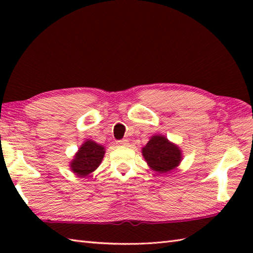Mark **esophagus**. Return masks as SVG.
<instances>
[{
    "label": "esophagus",
    "instance_id": "34e87169",
    "mask_svg": "<svg viewBox=\"0 0 253 253\" xmlns=\"http://www.w3.org/2000/svg\"><path fill=\"white\" fill-rule=\"evenodd\" d=\"M117 146H121V147H125L128 144V141L126 140V139H124V140H118L117 142Z\"/></svg>",
    "mask_w": 253,
    "mask_h": 253
}]
</instances>
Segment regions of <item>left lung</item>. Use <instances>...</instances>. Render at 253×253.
Segmentation results:
<instances>
[{
  "mask_svg": "<svg viewBox=\"0 0 253 253\" xmlns=\"http://www.w3.org/2000/svg\"><path fill=\"white\" fill-rule=\"evenodd\" d=\"M148 166L159 174L175 169L182 160L181 150L163 135H154L141 150Z\"/></svg>",
  "mask_w": 253,
  "mask_h": 253,
  "instance_id": "1",
  "label": "left lung"
}]
</instances>
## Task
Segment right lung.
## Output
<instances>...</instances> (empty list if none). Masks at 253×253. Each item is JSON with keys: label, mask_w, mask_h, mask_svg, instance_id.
Wrapping results in <instances>:
<instances>
[{"label": "right lung", "mask_w": 253, "mask_h": 253, "mask_svg": "<svg viewBox=\"0 0 253 253\" xmlns=\"http://www.w3.org/2000/svg\"><path fill=\"white\" fill-rule=\"evenodd\" d=\"M104 154L105 148L103 146L87 139L74 155L69 168L75 175L85 177L99 168Z\"/></svg>", "instance_id": "1"}]
</instances>
